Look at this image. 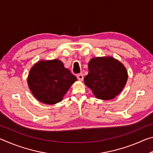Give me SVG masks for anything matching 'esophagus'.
<instances>
[{"label":"esophagus","mask_w":153,"mask_h":153,"mask_svg":"<svg viewBox=\"0 0 153 153\" xmlns=\"http://www.w3.org/2000/svg\"><path fill=\"white\" fill-rule=\"evenodd\" d=\"M77 79L79 80V81H82V80L84 79V76H83V74H77Z\"/></svg>","instance_id":"34e87169"}]
</instances>
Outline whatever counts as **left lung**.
<instances>
[{
  "label": "left lung",
  "mask_w": 153,
  "mask_h": 153,
  "mask_svg": "<svg viewBox=\"0 0 153 153\" xmlns=\"http://www.w3.org/2000/svg\"><path fill=\"white\" fill-rule=\"evenodd\" d=\"M88 74L84 84L97 98L111 100L125 87L128 75L125 66L112 56H97L88 63Z\"/></svg>",
  "instance_id": "8db88e82"
}]
</instances>
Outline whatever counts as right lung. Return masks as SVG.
I'll return each instance as SVG.
<instances>
[{
  "label": "right lung",
  "mask_w": 153,
  "mask_h": 153,
  "mask_svg": "<svg viewBox=\"0 0 153 153\" xmlns=\"http://www.w3.org/2000/svg\"><path fill=\"white\" fill-rule=\"evenodd\" d=\"M76 81V77L59 59L39 61L31 68L27 77L32 94L46 105L61 102Z\"/></svg>",
  "instance_id": "1"
}]
</instances>
